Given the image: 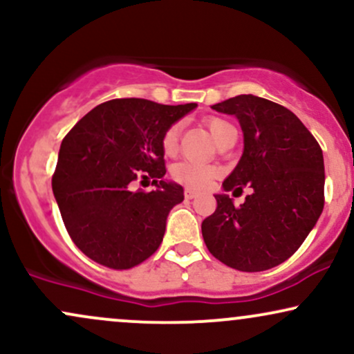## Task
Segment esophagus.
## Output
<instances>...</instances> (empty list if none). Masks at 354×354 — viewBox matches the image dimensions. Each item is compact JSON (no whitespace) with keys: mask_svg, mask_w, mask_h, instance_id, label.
<instances>
[{"mask_svg":"<svg viewBox=\"0 0 354 354\" xmlns=\"http://www.w3.org/2000/svg\"><path fill=\"white\" fill-rule=\"evenodd\" d=\"M196 191H193V189H189V188H186L185 189V198L186 200H193V198H196Z\"/></svg>","mask_w":354,"mask_h":354,"instance_id":"esophagus-1","label":"esophagus"}]
</instances>
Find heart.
Instances as JSON below:
<instances>
[{"mask_svg": "<svg viewBox=\"0 0 354 354\" xmlns=\"http://www.w3.org/2000/svg\"><path fill=\"white\" fill-rule=\"evenodd\" d=\"M206 128H208L209 135L213 136L216 145L223 143L226 138L236 133V128L230 121L223 120V118H209V120H206ZM178 140H180V126H169L165 131L163 140H161L163 151L166 154H173L176 151ZM171 176L174 181L186 186V188L203 189L218 176V169L214 166L194 163V161H180V163L173 166Z\"/></svg>", "mask_w": 354, "mask_h": 354, "instance_id": "b5f03b06", "label": "heart"}]
</instances>
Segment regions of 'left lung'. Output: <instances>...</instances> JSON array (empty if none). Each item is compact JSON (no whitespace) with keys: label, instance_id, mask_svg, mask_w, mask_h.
Wrapping results in <instances>:
<instances>
[{"label":"left lung","instance_id":"1","mask_svg":"<svg viewBox=\"0 0 354 354\" xmlns=\"http://www.w3.org/2000/svg\"><path fill=\"white\" fill-rule=\"evenodd\" d=\"M211 108L236 116L245 136L241 160L223 188L243 193L248 186L251 194L239 206L216 194L203 239L226 266L270 270L295 254L323 211V151L295 113L270 100L239 95Z\"/></svg>","mask_w":354,"mask_h":354}]
</instances>
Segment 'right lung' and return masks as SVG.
Masks as SVG:
<instances>
[{"instance_id": "right-lung-1", "label": "right lung", "mask_w": 354, "mask_h": 354, "mask_svg": "<svg viewBox=\"0 0 354 354\" xmlns=\"http://www.w3.org/2000/svg\"><path fill=\"white\" fill-rule=\"evenodd\" d=\"M196 103L168 104L141 98L101 103L61 143L51 186L73 243L111 270H129L163 241L166 218L185 200L183 188L163 180L161 140ZM151 177L157 189L133 192Z\"/></svg>"}]
</instances>
